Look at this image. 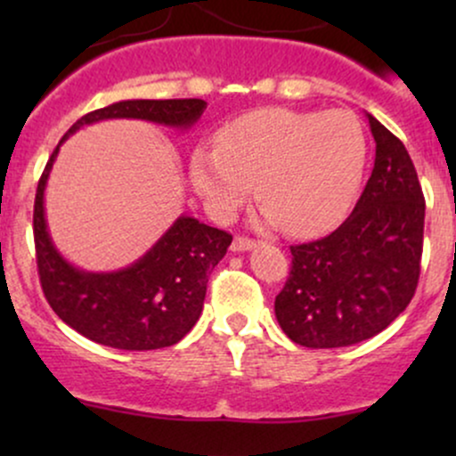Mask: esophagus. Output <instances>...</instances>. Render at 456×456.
Here are the masks:
<instances>
[{
	"instance_id": "obj_1",
	"label": "esophagus",
	"mask_w": 456,
	"mask_h": 456,
	"mask_svg": "<svg viewBox=\"0 0 456 456\" xmlns=\"http://www.w3.org/2000/svg\"><path fill=\"white\" fill-rule=\"evenodd\" d=\"M257 244H259V242H255V240L244 238V235H238V238L233 240L232 248L235 250V253H242V250H250V248H255V246H257Z\"/></svg>"
}]
</instances>
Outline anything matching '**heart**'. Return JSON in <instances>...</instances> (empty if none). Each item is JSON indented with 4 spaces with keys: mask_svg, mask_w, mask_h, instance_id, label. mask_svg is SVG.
<instances>
[{
    "mask_svg": "<svg viewBox=\"0 0 456 456\" xmlns=\"http://www.w3.org/2000/svg\"><path fill=\"white\" fill-rule=\"evenodd\" d=\"M366 137L345 111L270 107L224 126L216 151L197 150L191 180L216 218H232L255 182L259 218L313 235L332 227L352 206L364 175Z\"/></svg>",
    "mask_w": 456,
    "mask_h": 456,
    "instance_id": "obj_1",
    "label": "heart"
}]
</instances>
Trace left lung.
<instances>
[{"mask_svg":"<svg viewBox=\"0 0 456 456\" xmlns=\"http://www.w3.org/2000/svg\"><path fill=\"white\" fill-rule=\"evenodd\" d=\"M369 118L375 165L345 223L291 246L274 300L282 332L311 349L347 347L386 330L411 302L420 276L425 195L399 137Z\"/></svg>","mask_w":456,"mask_h":456,"instance_id":"left-lung-1","label":"left lung"}]
</instances>
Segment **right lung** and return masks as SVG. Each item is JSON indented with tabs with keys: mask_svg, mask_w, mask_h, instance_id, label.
Segmentation results:
<instances>
[{
	"mask_svg": "<svg viewBox=\"0 0 456 456\" xmlns=\"http://www.w3.org/2000/svg\"><path fill=\"white\" fill-rule=\"evenodd\" d=\"M208 107L201 98L122 101L83 115L60 145L87 124L133 118L191 128ZM60 145L40 175L34 201V244L43 294L55 315L94 343L128 352L171 347L191 332L206 300L208 276L224 257L232 233L180 216L143 257L118 272L78 270L57 253L45 218V186Z\"/></svg>",
	"mask_w": 456,
	"mask_h": 456,
	"instance_id": "1",
	"label": "right lung"
}]
</instances>
